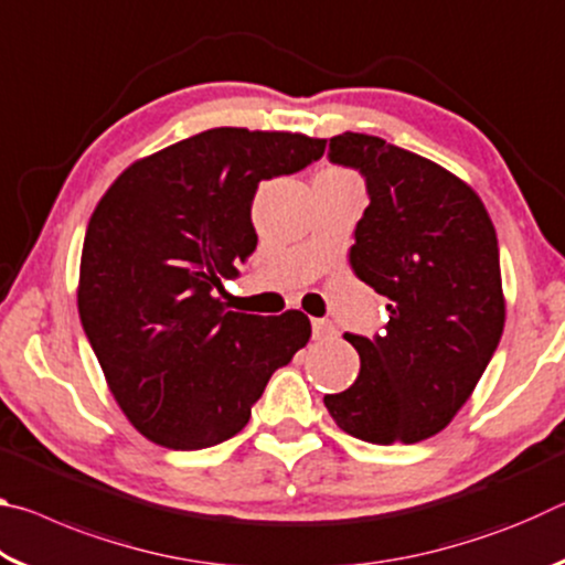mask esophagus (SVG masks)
<instances>
[{
    "instance_id": "34e87169",
    "label": "esophagus",
    "mask_w": 565,
    "mask_h": 565,
    "mask_svg": "<svg viewBox=\"0 0 565 565\" xmlns=\"http://www.w3.org/2000/svg\"><path fill=\"white\" fill-rule=\"evenodd\" d=\"M311 329H313V339L321 341V339H329L337 333V327H333L331 321L327 319H311Z\"/></svg>"
}]
</instances>
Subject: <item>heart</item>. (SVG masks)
<instances>
[{"instance_id": "obj_1", "label": "heart", "mask_w": 565, "mask_h": 565, "mask_svg": "<svg viewBox=\"0 0 565 565\" xmlns=\"http://www.w3.org/2000/svg\"><path fill=\"white\" fill-rule=\"evenodd\" d=\"M323 174H331V177H347V179H351V174H347V171H341V169H327V171H323Z\"/></svg>"}]
</instances>
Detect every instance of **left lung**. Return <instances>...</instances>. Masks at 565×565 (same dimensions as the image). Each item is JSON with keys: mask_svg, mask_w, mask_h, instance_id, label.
<instances>
[{"mask_svg": "<svg viewBox=\"0 0 565 565\" xmlns=\"http://www.w3.org/2000/svg\"><path fill=\"white\" fill-rule=\"evenodd\" d=\"M327 157L366 181L351 266L388 299V323L374 339L343 337L361 371L323 404L361 441H424L451 424L501 341L495 228L471 186L414 151L343 131Z\"/></svg>", "mask_w": 565, "mask_h": 565, "instance_id": "1", "label": "left lung"}]
</instances>
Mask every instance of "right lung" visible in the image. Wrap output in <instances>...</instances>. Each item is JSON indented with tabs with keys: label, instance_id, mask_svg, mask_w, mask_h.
Here are the masks:
<instances>
[{
	"label": "right lung",
	"instance_id": "right-lung-1",
	"mask_svg": "<svg viewBox=\"0 0 565 565\" xmlns=\"http://www.w3.org/2000/svg\"><path fill=\"white\" fill-rule=\"evenodd\" d=\"M327 139L218 127L131 164L89 218L79 319L141 436L196 451L242 431L276 369L306 347L301 311H228L222 276L256 248L264 179L321 159Z\"/></svg>",
	"mask_w": 565,
	"mask_h": 565
}]
</instances>
